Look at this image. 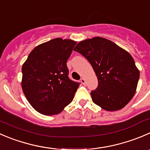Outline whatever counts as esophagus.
Returning <instances> with one entry per match:
<instances>
[{
    "label": "esophagus",
    "instance_id": "1",
    "mask_svg": "<svg viewBox=\"0 0 150 150\" xmlns=\"http://www.w3.org/2000/svg\"><path fill=\"white\" fill-rule=\"evenodd\" d=\"M81 83H82L83 84V85H85V84H86V81H85V79H84V78H81Z\"/></svg>",
    "mask_w": 150,
    "mask_h": 150
}]
</instances>
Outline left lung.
<instances>
[{
  "instance_id": "left-lung-1",
  "label": "left lung",
  "mask_w": 150,
  "mask_h": 150,
  "mask_svg": "<svg viewBox=\"0 0 150 150\" xmlns=\"http://www.w3.org/2000/svg\"><path fill=\"white\" fill-rule=\"evenodd\" d=\"M89 62L98 80L91 91L92 101L108 111L118 110L136 93L139 71L130 53L102 37L83 40L74 48Z\"/></svg>"
}]
</instances>
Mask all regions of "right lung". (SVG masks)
Returning a JSON list of instances; mask_svg holds the SVG:
<instances>
[{
  "instance_id": "1",
  "label": "right lung",
  "mask_w": 150,
  "mask_h": 150,
  "mask_svg": "<svg viewBox=\"0 0 150 150\" xmlns=\"http://www.w3.org/2000/svg\"><path fill=\"white\" fill-rule=\"evenodd\" d=\"M76 43L53 39L36 46L23 64V93L40 114H59L73 100L80 83L69 79L67 62Z\"/></svg>"
}]
</instances>
